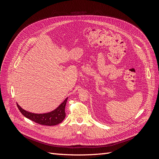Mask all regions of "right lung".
I'll use <instances>...</instances> for the list:
<instances>
[{"mask_svg": "<svg viewBox=\"0 0 159 159\" xmlns=\"http://www.w3.org/2000/svg\"><path fill=\"white\" fill-rule=\"evenodd\" d=\"M67 100H68V98H66L64 100V102H62L60 106L55 110L52 111L50 113L44 114H36L26 111L22 109L18 104L17 107L24 116L32 120V121L40 125H42L52 126L61 123L65 119V107Z\"/></svg>", "mask_w": 159, "mask_h": 159, "instance_id": "add662e5", "label": "right lung"}]
</instances>
